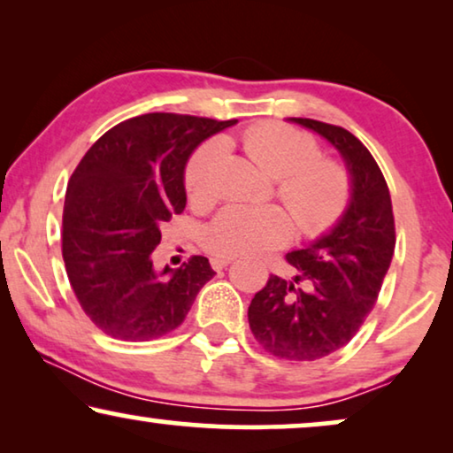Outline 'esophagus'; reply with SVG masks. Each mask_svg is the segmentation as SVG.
Returning a JSON list of instances; mask_svg holds the SVG:
<instances>
[{
    "mask_svg": "<svg viewBox=\"0 0 453 453\" xmlns=\"http://www.w3.org/2000/svg\"><path fill=\"white\" fill-rule=\"evenodd\" d=\"M233 259L234 257H231V256H216L210 259V264H212L214 270H222V268H226L228 264H233Z\"/></svg>",
    "mask_w": 453,
    "mask_h": 453,
    "instance_id": "1",
    "label": "esophagus"
}]
</instances>
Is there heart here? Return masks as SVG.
<instances>
[{
  "instance_id": "obj_1",
  "label": "heart",
  "mask_w": 453,
  "mask_h": 453,
  "mask_svg": "<svg viewBox=\"0 0 453 453\" xmlns=\"http://www.w3.org/2000/svg\"><path fill=\"white\" fill-rule=\"evenodd\" d=\"M247 157L265 175L278 179L276 194L296 228L318 237L336 226L352 200V179L338 160L319 158L311 134L280 121H257L241 134ZM226 152L225 140L203 142L185 166V189L191 200L214 196L216 169ZM293 234L288 214L276 206H231L206 233V245L219 256H262L287 243Z\"/></svg>"
}]
</instances>
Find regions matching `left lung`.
<instances>
[{
	"mask_svg": "<svg viewBox=\"0 0 453 453\" xmlns=\"http://www.w3.org/2000/svg\"><path fill=\"white\" fill-rule=\"evenodd\" d=\"M293 121L338 148L352 177V200L326 237L287 253L299 274L293 282L272 274L247 318L265 352L307 363L349 344L375 307L394 256L395 225L386 177L363 142L340 126L307 117Z\"/></svg>",
	"mask_w": 453,
	"mask_h": 453,
	"instance_id": "obj_1",
	"label": "left lung"
}]
</instances>
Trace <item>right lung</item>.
<instances>
[{"label": "right lung", "mask_w": 453, "mask_h": 453, "mask_svg": "<svg viewBox=\"0 0 453 453\" xmlns=\"http://www.w3.org/2000/svg\"><path fill=\"white\" fill-rule=\"evenodd\" d=\"M237 119L146 113L117 123L72 173L61 253L73 295L111 338L148 342L183 324L214 276L208 257L152 268L160 226L185 210L183 169L194 148Z\"/></svg>", "instance_id": "obj_1"}]
</instances>
